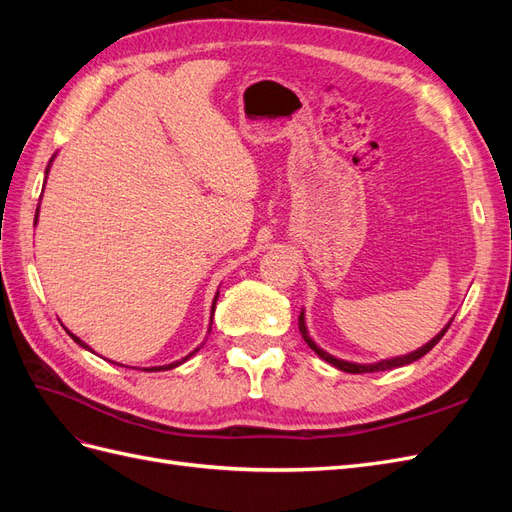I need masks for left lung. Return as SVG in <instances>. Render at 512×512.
<instances>
[{
	"label": "left lung",
	"mask_w": 512,
	"mask_h": 512,
	"mask_svg": "<svg viewBox=\"0 0 512 512\" xmlns=\"http://www.w3.org/2000/svg\"><path fill=\"white\" fill-rule=\"evenodd\" d=\"M451 322H453V318L448 320V324L446 327L433 337V339H429V342L425 344V346H421L418 350H414V352H408V354H401V356H393V359H384V361H378V363H352V361H344V359H337V356H333V354H329V352H324L312 337H309V331H307V324H305V312H301V316H299V331H301V335H303V339H305V344L312 348L322 361H327L329 365H333V367H337V369H342V371H348V374H371V371H386V369H395V367H404V365H410V363H414V361H418L421 359V356H425L433 346H436L440 339L444 337V333L448 331V327H451Z\"/></svg>",
	"instance_id": "obj_1"
}]
</instances>
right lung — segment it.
Wrapping results in <instances>:
<instances>
[{
	"label": "right lung",
	"instance_id": "obj_1",
	"mask_svg": "<svg viewBox=\"0 0 512 512\" xmlns=\"http://www.w3.org/2000/svg\"><path fill=\"white\" fill-rule=\"evenodd\" d=\"M53 160H55V156L51 158L49 166H46V170H44V173H46V175H49V170H51V164H53ZM44 183H46V179H44ZM42 192H44V190H42ZM38 213H40V203H38V209H36V218H34V226L38 224ZM218 297H220V288H218V292H215V297H213V303H211V320H209V333H211V324H213V312H215V303H218ZM66 331H68V329H66ZM68 335H70V337L74 339V342H76V344H79V346H83L85 350H89V352H94V350H91V348H89V346H87V344L83 342V339H79V337H76L74 333H70V331H68ZM200 348H203V344H200L198 348H194V350H192V352H190L188 356H183V359H181V361H175V363H168V365H158V367H145V371H166V369H175V367H179L181 363H185V361H188V359H190V356H194V354H196V352H198ZM117 365H119V363H117Z\"/></svg>",
	"mask_w": 512,
	"mask_h": 512
}]
</instances>
